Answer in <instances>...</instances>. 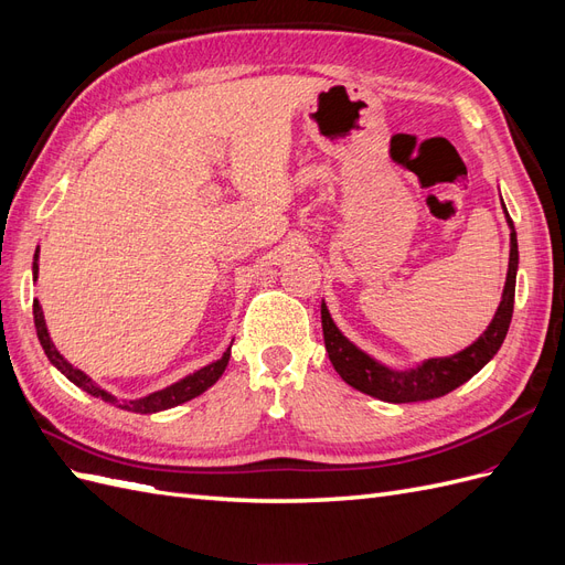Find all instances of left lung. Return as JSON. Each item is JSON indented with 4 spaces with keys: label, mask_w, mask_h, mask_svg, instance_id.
Here are the masks:
<instances>
[{
    "label": "left lung",
    "mask_w": 565,
    "mask_h": 565,
    "mask_svg": "<svg viewBox=\"0 0 565 565\" xmlns=\"http://www.w3.org/2000/svg\"><path fill=\"white\" fill-rule=\"evenodd\" d=\"M502 198V195H500ZM504 218L509 226V268L507 280L502 289V301L494 311L486 332L478 337L473 344L461 349L446 358H426L419 365L407 370H393L377 358H372L363 349H358L349 337L341 332L330 311L328 303H320V318H322V337L324 349H328L330 363L339 372V377L349 386L367 393L372 398H380L384 403H417V401H431L440 398L446 393L455 391L465 382H469L473 374L492 361V355L500 351L502 341L509 332L511 313H514V295H516V270H519V241L514 231V221H511L504 202Z\"/></svg>",
    "instance_id": "left-lung-1"
}]
</instances>
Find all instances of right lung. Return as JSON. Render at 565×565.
Wrapping results in <instances>:
<instances>
[{
    "label": "right lung",
    "mask_w": 565,
    "mask_h": 565,
    "mask_svg": "<svg viewBox=\"0 0 565 565\" xmlns=\"http://www.w3.org/2000/svg\"><path fill=\"white\" fill-rule=\"evenodd\" d=\"M38 262H40V247L35 252V259H32V280H38V273H40ZM32 316H35L38 337H40V344H42V349H44V353L49 358V363L54 365L63 374V377L71 380L82 391H87L89 396H94V398H100V401H106V403H110L115 407H122V409H129V413H139V415L162 413V409H169V407H177L181 403L193 401L195 396H200V393L207 391L212 384H216V380L221 377V374H224V370L228 365V358H231V347H233V341H231V347L224 351V355H221L218 361L195 370L193 374H185L183 380L169 384V386H164L160 391H152V393H148V396H141V398H117V396H113L110 391L100 388L89 377V374H84L82 370H77L75 365H71V363L65 361V358L61 355V351L56 349L54 341H51V337H49L46 320H44V313H42V303L38 299L32 301Z\"/></svg>",
    "instance_id": "add662e5"
}]
</instances>
